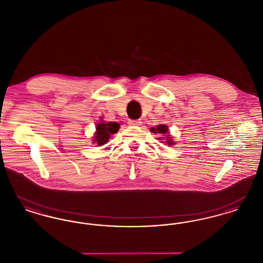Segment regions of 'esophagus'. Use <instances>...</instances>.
<instances>
[{
    "mask_svg": "<svg viewBox=\"0 0 263 263\" xmlns=\"http://www.w3.org/2000/svg\"><path fill=\"white\" fill-rule=\"evenodd\" d=\"M141 123L142 122L140 120H134V119H129L128 120V124L131 126H140Z\"/></svg>",
    "mask_w": 263,
    "mask_h": 263,
    "instance_id": "34e87169",
    "label": "esophagus"
}]
</instances>
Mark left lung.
<instances>
[{"label": "left lung", "instance_id": "left-lung-1", "mask_svg": "<svg viewBox=\"0 0 263 263\" xmlns=\"http://www.w3.org/2000/svg\"><path fill=\"white\" fill-rule=\"evenodd\" d=\"M152 132H154V133H158V134H161V135H164V134H167L166 135V143L168 144V145H174L175 143L172 141V138L170 137V135H168V127L166 125H159L157 126V128H151L150 129ZM160 140H161V138H160Z\"/></svg>", "mask_w": 263, "mask_h": 263}]
</instances>
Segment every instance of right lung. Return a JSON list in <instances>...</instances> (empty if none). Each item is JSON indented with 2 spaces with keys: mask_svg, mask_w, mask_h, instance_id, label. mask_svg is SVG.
I'll return each mask as SVG.
<instances>
[{
  "mask_svg": "<svg viewBox=\"0 0 263 263\" xmlns=\"http://www.w3.org/2000/svg\"><path fill=\"white\" fill-rule=\"evenodd\" d=\"M120 128L119 123L117 122H100L97 125V133L95 136V141L99 146H102L106 142L110 135L115 134Z\"/></svg>",
  "mask_w": 263,
  "mask_h": 263,
  "instance_id": "add662e5",
  "label": "right lung"
}]
</instances>
